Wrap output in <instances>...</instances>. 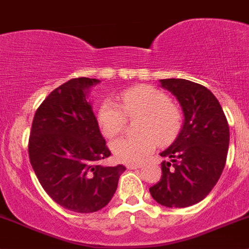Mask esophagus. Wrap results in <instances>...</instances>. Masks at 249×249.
<instances>
[{
	"label": "esophagus",
	"instance_id": "obj_1",
	"mask_svg": "<svg viewBox=\"0 0 249 249\" xmlns=\"http://www.w3.org/2000/svg\"><path fill=\"white\" fill-rule=\"evenodd\" d=\"M142 167V164H127L126 165V169L127 170H136Z\"/></svg>",
	"mask_w": 249,
	"mask_h": 249
}]
</instances>
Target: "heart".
Returning <instances> with one entry per match:
<instances>
[{
  "label": "heart",
  "instance_id": "1",
  "mask_svg": "<svg viewBox=\"0 0 249 249\" xmlns=\"http://www.w3.org/2000/svg\"><path fill=\"white\" fill-rule=\"evenodd\" d=\"M118 104L105 101L97 112L101 132L108 139L124 130L127 117L141 115L140 136L120 137L110 144L113 155L120 162H139L154 152L158 143L167 144L180 129L182 114L169 101V96L152 85H137L118 96Z\"/></svg>",
  "mask_w": 249,
  "mask_h": 249
}]
</instances>
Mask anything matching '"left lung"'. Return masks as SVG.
<instances>
[{"label":"left lung","mask_w":249,"mask_h":249,"mask_svg":"<svg viewBox=\"0 0 249 249\" xmlns=\"http://www.w3.org/2000/svg\"><path fill=\"white\" fill-rule=\"evenodd\" d=\"M182 107L184 123L175 142L161 153V178L150 195L166 207H188L205 199L219 179L229 149V124L206 87L187 79H160Z\"/></svg>","instance_id":"left-lung-1"}]
</instances>
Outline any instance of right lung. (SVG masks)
<instances>
[{
    "label": "right lung",
    "mask_w": 249,
    "mask_h": 249,
    "mask_svg": "<svg viewBox=\"0 0 249 249\" xmlns=\"http://www.w3.org/2000/svg\"><path fill=\"white\" fill-rule=\"evenodd\" d=\"M99 79L73 78L53 90L35 113L29 158L46 193L67 210L91 213L110 201L125 166H102L110 155L88 102Z\"/></svg>",
    "instance_id": "add662e5"
}]
</instances>
